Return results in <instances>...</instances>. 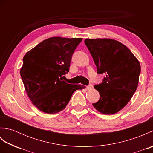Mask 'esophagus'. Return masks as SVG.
Instances as JSON below:
<instances>
[{"instance_id": "obj_1", "label": "esophagus", "mask_w": 153, "mask_h": 153, "mask_svg": "<svg viewBox=\"0 0 153 153\" xmlns=\"http://www.w3.org/2000/svg\"><path fill=\"white\" fill-rule=\"evenodd\" d=\"M93 87V86L92 84H89L88 86L86 87V89H87V90H90V89H92Z\"/></svg>"}]
</instances>
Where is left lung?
Returning <instances> with one entry per match:
<instances>
[{"mask_svg": "<svg viewBox=\"0 0 153 153\" xmlns=\"http://www.w3.org/2000/svg\"><path fill=\"white\" fill-rule=\"evenodd\" d=\"M98 74H106L102 82L94 86L99 92L95 108L104 114L122 110L134 95L141 73L140 63L129 48L111 39H85Z\"/></svg>", "mask_w": 153, "mask_h": 153, "instance_id": "left-lung-1", "label": "left lung"}]
</instances>
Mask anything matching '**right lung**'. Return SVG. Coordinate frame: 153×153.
<instances>
[{"label": "right lung", "instance_id": "1", "mask_svg": "<svg viewBox=\"0 0 153 153\" xmlns=\"http://www.w3.org/2000/svg\"><path fill=\"white\" fill-rule=\"evenodd\" d=\"M82 41V38H48L23 58L20 75L25 89L33 105L41 111H62L75 91L84 88L62 80L69 71L74 52Z\"/></svg>", "mask_w": 153, "mask_h": 153}]
</instances>
